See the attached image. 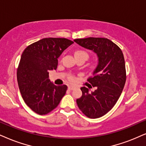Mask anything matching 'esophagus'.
Wrapping results in <instances>:
<instances>
[{"label":"esophagus","instance_id":"1","mask_svg":"<svg viewBox=\"0 0 146 146\" xmlns=\"http://www.w3.org/2000/svg\"><path fill=\"white\" fill-rule=\"evenodd\" d=\"M75 88V87L73 86H68V90H74Z\"/></svg>","mask_w":146,"mask_h":146}]
</instances>
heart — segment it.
Masks as SVG:
<instances>
[{
  "label": "heart",
  "instance_id": "heart-1",
  "mask_svg": "<svg viewBox=\"0 0 146 146\" xmlns=\"http://www.w3.org/2000/svg\"><path fill=\"white\" fill-rule=\"evenodd\" d=\"M75 56H83L87 60L88 58V54L86 51L82 50H77L75 52Z\"/></svg>",
  "mask_w": 146,
  "mask_h": 146
}]
</instances>
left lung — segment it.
<instances>
[{
	"mask_svg": "<svg viewBox=\"0 0 146 146\" xmlns=\"http://www.w3.org/2000/svg\"><path fill=\"white\" fill-rule=\"evenodd\" d=\"M74 42L90 50L98 56V64L88 81L94 92L82 87V97L77 104L83 113L91 119L104 116L113 108L122 93L126 82V70L122 50L111 40L104 38L75 39Z\"/></svg>",
	"mask_w": 146,
	"mask_h": 146,
	"instance_id": "obj_1",
	"label": "left lung"
}]
</instances>
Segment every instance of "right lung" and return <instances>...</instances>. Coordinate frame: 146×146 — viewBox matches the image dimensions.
I'll list each match as a JSON object with an SVG mask.
<instances>
[{"label":"right lung","mask_w":146,"mask_h":146,"mask_svg":"<svg viewBox=\"0 0 146 146\" xmlns=\"http://www.w3.org/2000/svg\"><path fill=\"white\" fill-rule=\"evenodd\" d=\"M73 44L66 38H43L24 50L17 69V82L24 102L36 113L48 114L59 104L67 90L55 86L49 71L56 70L58 58Z\"/></svg>","instance_id":"right-lung-1"}]
</instances>
